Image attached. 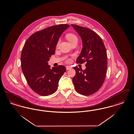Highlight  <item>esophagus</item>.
Wrapping results in <instances>:
<instances>
[{
  "label": "esophagus",
  "mask_w": 134,
  "mask_h": 134,
  "mask_svg": "<svg viewBox=\"0 0 134 134\" xmlns=\"http://www.w3.org/2000/svg\"><path fill=\"white\" fill-rule=\"evenodd\" d=\"M66 70H67L71 69L72 68V67H71V66H67L66 67Z\"/></svg>",
  "instance_id": "obj_1"
}]
</instances>
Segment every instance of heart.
<instances>
[{"label": "heart", "mask_w": 134, "mask_h": 134, "mask_svg": "<svg viewBox=\"0 0 134 134\" xmlns=\"http://www.w3.org/2000/svg\"><path fill=\"white\" fill-rule=\"evenodd\" d=\"M67 38L68 39V40L70 42V43H71L76 41H78V38L77 37L73 34H69L67 35ZM59 41H58L57 43V46L59 44ZM69 61V59H67L66 60V62H68Z\"/></svg>", "instance_id": "b5f03b06"}]
</instances>
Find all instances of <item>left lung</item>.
I'll return each instance as SVG.
<instances>
[{
    "label": "left lung",
    "instance_id": "8db88e82",
    "mask_svg": "<svg viewBox=\"0 0 134 134\" xmlns=\"http://www.w3.org/2000/svg\"><path fill=\"white\" fill-rule=\"evenodd\" d=\"M80 36L83 48L77 58V63L86 62L84 70L76 66L73 78L75 90L85 96L91 95L102 87L106 75V49L102 38L91 29L75 24L71 25Z\"/></svg>",
    "mask_w": 134,
    "mask_h": 134
}]
</instances>
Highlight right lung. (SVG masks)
<instances>
[{
  "mask_svg": "<svg viewBox=\"0 0 134 134\" xmlns=\"http://www.w3.org/2000/svg\"><path fill=\"white\" fill-rule=\"evenodd\" d=\"M69 26L66 24H60L35 32L22 48V72L28 85L41 96H46L55 92L59 80L66 71V67L62 65L50 69L48 61L55 53L62 33Z\"/></svg>",
  "mask_w": 134,
  "mask_h": 134,
  "instance_id": "1",
  "label": "right lung"
}]
</instances>
